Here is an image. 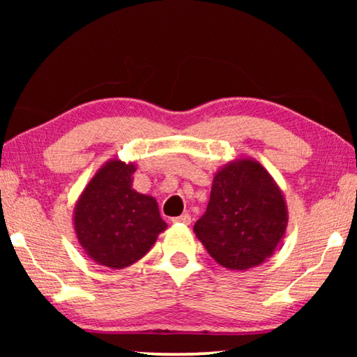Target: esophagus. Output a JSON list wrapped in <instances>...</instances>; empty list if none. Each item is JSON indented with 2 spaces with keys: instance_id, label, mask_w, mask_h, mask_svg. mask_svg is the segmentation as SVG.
I'll return each instance as SVG.
<instances>
[{
  "instance_id": "1",
  "label": "esophagus",
  "mask_w": 357,
  "mask_h": 357,
  "mask_svg": "<svg viewBox=\"0 0 357 357\" xmlns=\"http://www.w3.org/2000/svg\"><path fill=\"white\" fill-rule=\"evenodd\" d=\"M172 222H180V224H185V226H188L190 222H192V216H190V214H182V216H177V218H174L172 219Z\"/></svg>"
}]
</instances>
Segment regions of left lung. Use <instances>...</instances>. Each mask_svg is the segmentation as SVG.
Listing matches in <instances>:
<instances>
[{
  "label": "left lung",
  "mask_w": 357,
  "mask_h": 357,
  "mask_svg": "<svg viewBox=\"0 0 357 357\" xmlns=\"http://www.w3.org/2000/svg\"><path fill=\"white\" fill-rule=\"evenodd\" d=\"M286 227L280 185L258 160L241 158L214 174L206 213L193 232L219 265L247 271L275 253Z\"/></svg>",
  "instance_id": "8db88e82"
}]
</instances>
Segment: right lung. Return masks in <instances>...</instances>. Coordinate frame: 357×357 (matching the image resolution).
<instances>
[{"label":"right lung","mask_w":357,"mask_h":357,"mask_svg":"<svg viewBox=\"0 0 357 357\" xmlns=\"http://www.w3.org/2000/svg\"><path fill=\"white\" fill-rule=\"evenodd\" d=\"M136 165L107 160L89 180L73 211L82 250L97 265L120 270L141 260L167 229L155 198L133 188Z\"/></svg>","instance_id":"right-lung-1"}]
</instances>
